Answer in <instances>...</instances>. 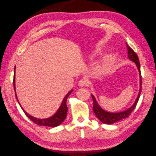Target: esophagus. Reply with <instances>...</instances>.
Wrapping results in <instances>:
<instances>
[{
  "mask_svg": "<svg viewBox=\"0 0 156 156\" xmlns=\"http://www.w3.org/2000/svg\"><path fill=\"white\" fill-rule=\"evenodd\" d=\"M89 84H90V82H89V80L87 79H86L80 80L78 83L79 86H80V87L87 86L89 85Z\"/></svg>",
  "mask_w": 156,
  "mask_h": 156,
  "instance_id": "obj_1",
  "label": "esophagus"
}]
</instances>
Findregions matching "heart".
<instances>
[{
	"label": "heart",
	"instance_id": "1",
	"mask_svg": "<svg viewBox=\"0 0 156 156\" xmlns=\"http://www.w3.org/2000/svg\"><path fill=\"white\" fill-rule=\"evenodd\" d=\"M115 62V56L114 55H107L98 65V70L103 73L107 72L112 69Z\"/></svg>",
	"mask_w": 156,
	"mask_h": 156
}]
</instances>
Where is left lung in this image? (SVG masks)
<instances>
[{
  "instance_id": "8db88e82",
  "label": "left lung",
  "mask_w": 156,
  "mask_h": 156,
  "mask_svg": "<svg viewBox=\"0 0 156 156\" xmlns=\"http://www.w3.org/2000/svg\"><path fill=\"white\" fill-rule=\"evenodd\" d=\"M127 48H128V57L131 61L134 62L136 67L139 72V76H140V90L138 92V94L136 100L135 101L133 105L129 107V108L126 109V110L122 111V112H109L107 111L103 110L98 103L97 101H96L95 97L93 94H91V97L93 100V112L95 114L96 116L98 117V119L104 124H111L115 123L116 122L119 121L122 119H124L125 118H127L131 113L133 112V110L135 109L136 107V105L138 101L140 96L142 92V76H141V72H140V65L139 62V59L137 56V55L135 53V52L133 51L126 43Z\"/></svg>"
}]
</instances>
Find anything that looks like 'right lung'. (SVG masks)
Instances as JSON below:
<instances>
[{"label": "right lung", "instance_id": "obj_1", "mask_svg": "<svg viewBox=\"0 0 156 156\" xmlns=\"http://www.w3.org/2000/svg\"><path fill=\"white\" fill-rule=\"evenodd\" d=\"M15 69H16V66L15 67H14V80H13L14 89V91H15V96L20 107H21L22 110H23L26 115L35 124H37L39 126H48V127L49 126V127L54 128V127L58 126L59 125H60L64 121V120L66 119V115H67L68 108H67V106H66V100H67L69 96L71 94V93H72L73 90H70L67 93V94H66V96H65L62 102L60 107H59L58 110L56 111V112L53 115H52L51 117L46 119L36 118L34 116H32L30 114H28L27 112H26V111L23 108V107H21L20 103L19 102V100L17 98V94L16 92V87H15Z\"/></svg>", "mask_w": 156, "mask_h": 156}]
</instances>
